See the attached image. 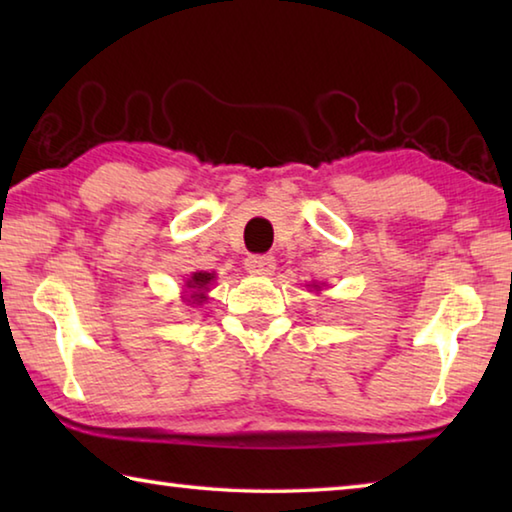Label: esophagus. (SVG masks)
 <instances>
[{"instance_id":"esophagus-1","label":"esophagus","mask_w":512,"mask_h":512,"mask_svg":"<svg viewBox=\"0 0 512 512\" xmlns=\"http://www.w3.org/2000/svg\"><path fill=\"white\" fill-rule=\"evenodd\" d=\"M246 271L253 275H271L275 271L273 255H250L246 257Z\"/></svg>"}]
</instances>
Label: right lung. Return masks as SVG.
Masks as SVG:
<instances>
[{
	"instance_id": "right-lung-1",
	"label": "right lung",
	"mask_w": 512,
	"mask_h": 512,
	"mask_svg": "<svg viewBox=\"0 0 512 512\" xmlns=\"http://www.w3.org/2000/svg\"><path fill=\"white\" fill-rule=\"evenodd\" d=\"M214 280V273H194L192 275V280L187 282V287L189 289H194V293H198V291H205L207 289V284H210Z\"/></svg>"
}]
</instances>
